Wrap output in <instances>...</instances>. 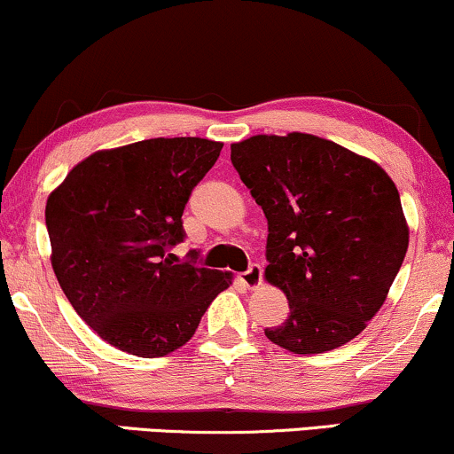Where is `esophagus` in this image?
<instances>
[{
	"instance_id": "obj_1",
	"label": "esophagus",
	"mask_w": 454,
	"mask_h": 454,
	"mask_svg": "<svg viewBox=\"0 0 454 454\" xmlns=\"http://www.w3.org/2000/svg\"><path fill=\"white\" fill-rule=\"evenodd\" d=\"M262 277H264V272H262V266L260 264H251L247 270L241 272V281L247 286L249 289L258 287L262 283Z\"/></svg>"
}]
</instances>
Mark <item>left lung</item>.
<instances>
[{"instance_id": "1", "label": "left lung", "mask_w": 454, "mask_h": 454, "mask_svg": "<svg viewBox=\"0 0 454 454\" xmlns=\"http://www.w3.org/2000/svg\"><path fill=\"white\" fill-rule=\"evenodd\" d=\"M231 160L269 220L264 277L289 315L266 327L298 355L342 347L383 307L408 249L400 192L376 162L307 133L255 135Z\"/></svg>"}]
</instances>
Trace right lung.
<instances>
[{"instance_id": "right-lung-1", "label": "right lung", "mask_w": 454, "mask_h": 454, "mask_svg": "<svg viewBox=\"0 0 454 454\" xmlns=\"http://www.w3.org/2000/svg\"><path fill=\"white\" fill-rule=\"evenodd\" d=\"M222 145L158 137L95 152L48 196L59 286L82 321L120 351L162 357L184 347L231 286V272L168 254L185 239V203Z\"/></svg>"}]
</instances>
